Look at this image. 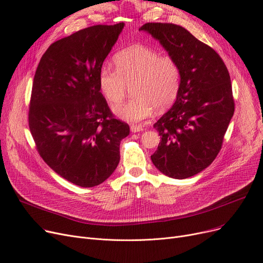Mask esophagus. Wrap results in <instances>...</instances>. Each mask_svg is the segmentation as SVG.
I'll list each match as a JSON object with an SVG mask.
<instances>
[{
  "instance_id": "esophagus-1",
  "label": "esophagus",
  "mask_w": 263,
  "mask_h": 263,
  "mask_svg": "<svg viewBox=\"0 0 263 263\" xmlns=\"http://www.w3.org/2000/svg\"><path fill=\"white\" fill-rule=\"evenodd\" d=\"M131 132L132 133H136V132H141L143 131V128L141 126H131Z\"/></svg>"
}]
</instances>
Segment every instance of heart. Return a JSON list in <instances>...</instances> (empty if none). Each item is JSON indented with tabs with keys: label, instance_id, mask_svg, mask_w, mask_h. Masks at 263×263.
Returning a JSON list of instances; mask_svg holds the SVG:
<instances>
[{
	"label": "heart",
	"instance_id": "b5f03b06",
	"mask_svg": "<svg viewBox=\"0 0 263 263\" xmlns=\"http://www.w3.org/2000/svg\"><path fill=\"white\" fill-rule=\"evenodd\" d=\"M115 69L103 66L99 71V87L112 104L119 103L133 86L134 98L113 107L114 114L128 122L141 123L176 99L180 88V68L167 55L146 46L136 45L117 53Z\"/></svg>",
	"mask_w": 263,
	"mask_h": 263
}]
</instances>
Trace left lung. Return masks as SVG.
Here are the masks:
<instances>
[{
  "label": "left lung",
  "mask_w": 263,
  "mask_h": 263,
  "mask_svg": "<svg viewBox=\"0 0 263 263\" xmlns=\"http://www.w3.org/2000/svg\"><path fill=\"white\" fill-rule=\"evenodd\" d=\"M140 31L159 40L180 68L176 101L154 124L161 142L151 161L167 177L195 176L218 155L233 116L227 67L211 47L180 25L146 23Z\"/></svg>",
  "instance_id": "left-lung-1"
}]
</instances>
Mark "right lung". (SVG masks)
I'll list each match as a JSON object with an SVG mask.
<instances>
[{
  "label": "right lung",
  "mask_w": 263,
  "mask_h": 263,
  "mask_svg": "<svg viewBox=\"0 0 263 263\" xmlns=\"http://www.w3.org/2000/svg\"><path fill=\"white\" fill-rule=\"evenodd\" d=\"M124 23L93 25L53 43L34 77L29 126L40 157L82 187L104 182L130 133L116 119L99 87V71Z\"/></svg>",
  "instance_id": "add662e5"
}]
</instances>
